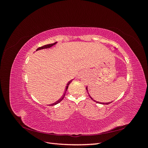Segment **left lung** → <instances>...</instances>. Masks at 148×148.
<instances>
[{"instance_id":"left-lung-1","label":"left lung","mask_w":148,"mask_h":148,"mask_svg":"<svg viewBox=\"0 0 148 148\" xmlns=\"http://www.w3.org/2000/svg\"><path fill=\"white\" fill-rule=\"evenodd\" d=\"M86 91H88V95H89V96L90 97V98L92 100V101H94L95 102H97V103H99V104H103V105H107V104H110V103H111L112 102H98V101H95V99H93L92 98V97L90 96V95H89V92H88V86H86Z\"/></svg>"}]
</instances>
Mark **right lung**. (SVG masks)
Listing matches in <instances>:
<instances>
[{
    "instance_id": "add662e5",
    "label": "right lung",
    "mask_w": 148,
    "mask_h": 148,
    "mask_svg": "<svg viewBox=\"0 0 148 148\" xmlns=\"http://www.w3.org/2000/svg\"><path fill=\"white\" fill-rule=\"evenodd\" d=\"M57 43V42H55V43H53V44H47V45H45V46H42V47H39V48H38L37 49V50H36V51H39V50H41V49H48V48H50V47H52L53 46H54V45H56V44ZM72 80L73 79H71V80H70V81L67 83V84H66V88H65V93H64V95H63V96H62V97L61 98V99H60L59 101H57L56 102H54V103H53V104H49V106H55V105H56V104H59V102H60L62 100H63V99L64 98V97H65V92H66V90L67 89H68V88H69V85L71 83V82H72Z\"/></svg>"
}]
</instances>
